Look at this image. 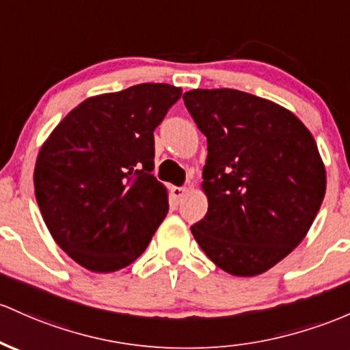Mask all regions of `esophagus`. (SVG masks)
<instances>
[{"mask_svg": "<svg viewBox=\"0 0 350 350\" xmlns=\"http://www.w3.org/2000/svg\"><path fill=\"white\" fill-rule=\"evenodd\" d=\"M187 193H189V189H187L186 186H183V187L172 186V187H171V194H172V198L176 199V202H181L183 199L186 198Z\"/></svg>", "mask_w": 350, "mask_h": 350, "instance_id": "obj_1", "label": "esophagus"}]
</instances>
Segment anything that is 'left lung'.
I'll list each match as a JSON object with an SVG mask.
<instances>
[{"label": "left lung", "instance_id": "8db88e82", "mask_svg": "<svg viewBox=\"0 0 350 350\" xmlns=\"http://www.w3.org/2000/svg\"><path fill=\"white\" fill-rule=\"evenodd\" d=\"M183 99L207 137L209 206L191 232L222 271L262 274L302 243L322 204L316 139L289 109L244 91L193 90Z\"/></svg>", "mask_w": 350, "mask_h": 350}]
</instances>
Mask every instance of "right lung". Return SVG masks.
Instances as JSON below:
<instances>
[{
	"instance_id": "1",
	"label": "right lung",
	"mask_w": 350,
	"mask_h": 350,
	"mask_svg": "<svg viewBox=\"0 0 350 350\" xmlns=\"http://www.w3.org/2000/svg\"><path fill=\"white\" fill-rule=\"evenodd\" d=\"M181 88L144 83L84 99L38 152L34 194L56 244L91 272L133 264L166 217L167 189L151 174L154 129Z\"/></svg>"
}]
</instances>
